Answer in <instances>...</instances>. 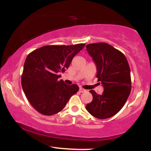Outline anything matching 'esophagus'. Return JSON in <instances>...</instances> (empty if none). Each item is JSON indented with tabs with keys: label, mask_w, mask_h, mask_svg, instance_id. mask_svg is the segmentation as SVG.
<instances>
[{
	"label": "esophagus",
	"mask_w": 151,
	"mask_h": 151,
	"mask_svg": "<svg viewBox=\"0 0 151 151\" xmlns=\"http://www.w3.org/2000/svg\"><path fill=\"white\" fill-rule=\"evenodd\" d=\"M79 91H80V93H84V92L86 91V90L84 89V88H80Z\"/></svg>",
	"instance_id": "obj_1"
}]
</instances>
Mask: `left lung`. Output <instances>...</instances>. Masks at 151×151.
<instances>
[{"label": "left lung", "instance_id": "left-lung-1", "mask_svg": "<svg viewBox=\"0 0 151 151\" xmlns=\"http://www.w3.org/2000/svg\"><path fill=\"white\" fill-rule=\"evenodd\" d=\"M86 47L96 65L98 81L104 87L102 95L90 91L93 100L86 109L96 118H109L121 110L131 93L129 63L120 51L106 42L88 44Z\"/></svg>", "mask_w": 151, "mask_h": 151}]
</instances>
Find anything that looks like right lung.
Instances as JSON below:
<instances>
[{
	"label": "right lung",
	"instance_id": "obj_1",
	"mask_svg": "<svg viewBox=\"0 0 151 151\" xmlns=\"http://www.w3.org/2000/svg\"><path fill=\"white\" fill-rule=\"evenodd\" d=\"M85 46L46 45L33 51L24 64L21 84L31 105L41 114L52 115L63 110L78 85L64 83L59 73L65 72L72 59Z\"/></svg>",
	"mask_w": 151,
	"mask_h": 151
}]
</instances>
